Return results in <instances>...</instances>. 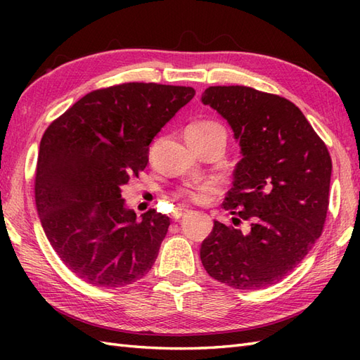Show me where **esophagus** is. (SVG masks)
<instances>
[{
  "label": "esophagus",
  "mask_w": 360,
  "mask_h": 360,
  "mask_svg": "<svg viewBox=\"0 0 360 360\" xmlns=\"http://www.w3.org/2000/svg\"><path fill=\"white\" fill-rule=\"evenodd\" d=\"M187 213H188L187 209H176V210L173 212V218H174V221H178V219H181L182 217H186Z\"/></svg>",
  "instance_id": "1"
}]
</instances>
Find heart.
<instances>
[{
  "mask_svg": "<svg viewBox=\"0 0 360 360\" xmlns=\"http://www.w3.org/2000/svg\"><path fill=\"white\" fill-rule=\"evenodd\" d=\"M217 127H219V125L215 124V122H200V124H195L188 129H193V131H196V129H209V128H217ZM181 195L187 198V200H190V201H201V198H202V192L198 188H184L181 192Z\"/></svg>",
  "mask_w": 360,
  "mask_h": 360,
  "instance_id": "obj_1",
  "label": "heart"
}]
</instances>
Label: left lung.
I'll list each match as a JSON object with an SVG mask.
<instances>
[{"mask_svg": "<svg viewBox=\"0 0 360 360\" xmlns=\"http://www.w3.org/2000/svg\"><path fill=\"white\" fill-rule=\"evenodd\" d=\"M201 102L231 125L241 160L223 207L235 226L215 221L201 244L212 278L262 289L285 278L322 235L330 204L331 156L288 98L249 86H210ZM248 220L246 231L236 228Z\"/></svg>", "mask_w": 360, "mask_h": 360, "instance_id": "1", "label": "left lung"}]
</instances>
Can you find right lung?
<instances>
[{"instance_id": "obj_1", "label": "right lung", "mask_w": 360, "mask_h": 360, "mask_svg": "<svg viewBox=\"0 0 360 360\" xmlns=\"http://www.w3.org/2000/svg\"><path fill=\"white\" fill-rule=\"evenodd\" d=\"M195 96L190 86L124 83L82 97L46 129L35 204L43 231L68 269L101 288L142 278L155 264L170 218H137L122 198L148 164L150 143Z\"/></svg>"}]
</instances>
